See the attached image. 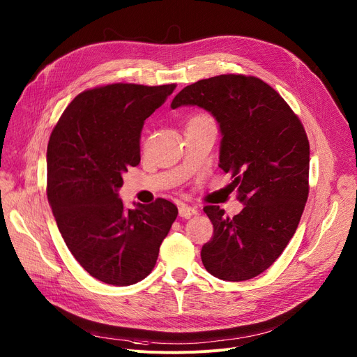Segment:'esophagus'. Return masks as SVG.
Here are the masks:
<instances>
[{
	"label": "esophagus",
	"instance_id": "esophagus-1",
	"mask_svg": "<svg viewBox=\"0 0 357 357\" xmlns=\"http://www.w3.org/2000/svg\"><path fill=\"white\" fill-rule=\"evenodd\" d=\"M198 211L195 207H191V205L188 204H181L179 205V217H183V218H190L191 215H195Z\"/></svg>",
	"mask_w": 357,
	"mask_h": 357
}]
</instances>
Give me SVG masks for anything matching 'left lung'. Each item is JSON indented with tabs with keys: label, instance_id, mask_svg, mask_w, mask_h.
<instances>
[{
	"label": "left lung",
	"instance_id": "obj_1",
	"mask_svg": "<svg viewBox=\"0 0 357 357\" xmlns=\"http://www.w3.org/2000/svg\"><path fill=\"white\" fill-rule=\"evenodd\" d=\"M197 105L215 119L220 163L231 172L237 199L233 218L218 205L204 213L214 226L201 250L213 276L240 282L265 272L284 252L308 198L310 143L305 130L279 93L255 77L220 75L178 92L171 107Z\"/></svg>",
	"mask_w": 357,
	"mask_h": 357
}]
</instances>
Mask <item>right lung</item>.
Returning <instances> with one entry per match:
<instances>
[{"instance_id":"1","label":"right lung","mask_w":357,"mask_h":357,"mask_svg":"<svg viewBox=\"0 0 357 357\" xmlns=\"http://www.w3.org/2000/svg\"><path fill=\"white\" fill-rule=\"evenodd\" d=\"M176 85L112 84L79 93L47 144V198L58 229L79 265L96 279L127 287L156 265L178 215L167 199L133 202L119 195L123 174L140 163V131Z\"/></svg>"}]
</instances>
